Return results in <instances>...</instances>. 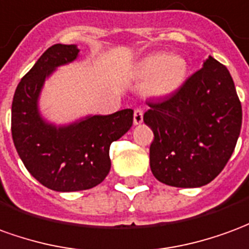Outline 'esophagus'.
<instances>
[{
    "label": "esophagus",
    "instance_id": "obj_1",
    "mask_svg": "<svg viewBox=\"0 0 249 249\" xmlns=\"http://www.w3.org/2000/svg\"><path fill=\"white\" fill-rule=\"evenodd\" d=\"M142 122H143V111L141 108H137L134 111V124L137 126V124H141Z\"/></svg>",
    "mask_w": 249,
    "mask_h": 249
}]
</instances>
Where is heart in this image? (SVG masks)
Returning <instances> with one entry per match:
<instances>
[{
  "label": "heart",
  "mask_w": 249,
  "mask_h": 249,
  "mask_svg": "<svg viewBox=\"0 0 249 249\" xmlns=\"http://www.w3.org/2000/svg\"><path fill=\"white\" fill-rule=\"evenodd\" d=\"M135 71L139 77L146 79L143 92L149 98L165 99L182 88L188 79L189 65L179 54L156 52L139 60Z\"/></svg>",
  "instance_id": "obj_1"
}]
</instances>
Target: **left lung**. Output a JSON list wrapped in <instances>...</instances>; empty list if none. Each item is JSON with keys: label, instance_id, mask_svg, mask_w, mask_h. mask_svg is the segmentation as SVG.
<instances>
[{"label": "left lung", "instance_id": "1", "mask_svg": "<svg viewBox=\"0 0 249 249\" xmlns=\"http://www.w3.org/2000/svg\"><path fill=\"white\" fill-rule=\"evenodd\" d=\"M149 107L143 122L154 133V177L176 188H200L217 177L233 153L243 118L227 67L209 56L178 92Z\"/></svg>", "mask_w": 249, "mask_h": 249}]
</instances>
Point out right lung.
I'll list each match as a JSON object with an SVG mask.
<instances>
[{
    "mask_svg": "<svg viewBox=\"0 0 249 249\" xmlns=\"http://www.w3.org/2000/svg\"><path fill=\"white\" fill-rule=\"evenodd\" d=\"M75 44H54L21 79L12 103V137L21 161L48 189L77 192L99 185L110 172V146L133 126L131 108L87 115L68 124L51 123L40 112L45 80L79 56Z\"/></svg>",
    "mask_w": 249,
    "mask_h": 249,
    "instance_id": "right-lung-1",
    "label": "right lung"
}]
</instances>
